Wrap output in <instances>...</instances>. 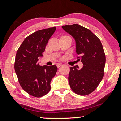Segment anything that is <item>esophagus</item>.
Masks as SVG:
<instances>
[{
	"label": "esophagus",
	"instance_id": "esophagus-1",
	"mask_svg": "<svg viewBox=\"0 0 121 121\" xmlns=\"http://www.w3.org/2000/svg\"><path fill=\"white\" fill-rule=\"evenodd\" d=\"M62 64L61 63H57V68H60L61 66H62Z\"/></svg>",
	"mask_w": 121,
	"mask_h": 121
}]
</instances>
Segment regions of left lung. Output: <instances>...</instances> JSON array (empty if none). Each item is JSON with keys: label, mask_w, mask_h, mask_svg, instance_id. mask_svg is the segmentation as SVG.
Masks as SVG:
<instances>
[{"label": "left lung", "mask_w": 121, "mask_h": 121, "mask_svg": "<svg viewBox=\"0 0 121 121\" xmlns=\"http://www.w3.org/2000/svg\"><path fill=\"white\" fill-rule=\"evenodd\" d=\"M76 41V51L83 67H70L68 80L72 90L81 95L92 93L101 82L106 57L100 40L91 30L74 24L62 26Z\"/></svg>", "instance_id": "obj_1"}]
</instances>
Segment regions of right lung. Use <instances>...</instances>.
I'll return each mask as SVG.
<instances>
[{
  "instance_id": "right-lung-1",
  "label": "right lung",
  "mask_w": 121,
  "mask_h": 121,
  "mask_svg": "<svg viewBox=\"0 0 121 121\" xmlns=\"http://www.w3.org/2000/svg\"><path fill=\"white\" fill-rule=\"evenodd\" d=\"M56 29L52 27L35 32L25 39L16 53L14 68L19 84L34 97H43L49 92L51 80L57 70L55 65L40 66L38 63Z\"/></svg>"
}]
</instances>
